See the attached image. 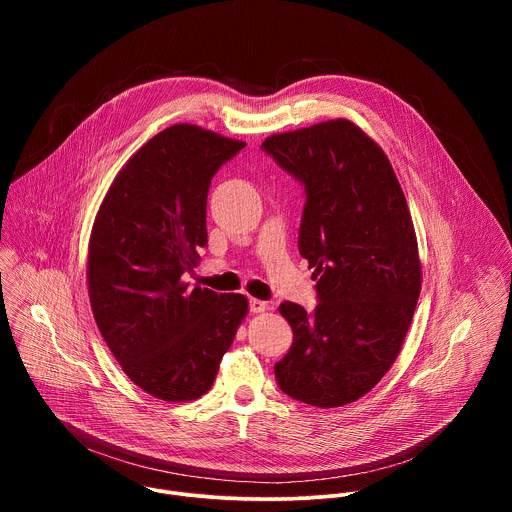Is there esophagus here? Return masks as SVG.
Instances as JSON below:
<instances>
[{
	"label": "esophagus",
	"mask_w": 512,
	"mask_h": 512,
	"mask_svg": "<svg viewBox=\"0 0 512 512\" xmlns=\"http://www.w3.org/2000/svg\"><path fill=\"white\" fill-rule=\"evenodd\" d=\"M249 310H251L253 314H263V312H267V310H269V304H267V302H263V300L251 298V300H249Z\"/></svg>",
	"instance_id": "34e87169"
}]
</instances>
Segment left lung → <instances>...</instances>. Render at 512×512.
<instances>
[{"mask_svg": "<svg viewBox=\"0 0 512 512\" xmlns=\"http://www.w3.org/2000/svg\"><path fill=\"white\" fill-rule=\"evenodd\" d=\"M261 148L306 186L300 255L314 267V314L283 302L294 344L281 391L330 409L367 395L393 367L421 291L411 212L381 145L348 119L269 135Z\"/></svg>", "mask_w": 512, "mask_h": 512, "instance_id": "1", "label": "left lung"}]
</instances>
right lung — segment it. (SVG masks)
<instances>
[{
    "label": "right lung",
    "mask_w": 512,
    "mask_h": 512,
    "mask_svg": "<svg viewBox=\"0 0 512 512\" xmlns=\"http://www.w3.org/2000/svg\"><path fill=\"white\" fill-rule=\"evenodd\" d=\"M243 148L198 125H170L125 162L95 216L87 259L95 322L123 373L168 403L212 387L249 312L243 294L182 279L208 243L210 180Z\"/></svg>",
    "instance_id": "add662e5"
}]
</instances>
